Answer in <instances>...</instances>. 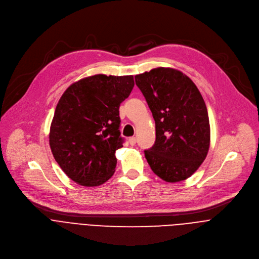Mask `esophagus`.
I'll use <instances>...</instances> for the list:
<instances>
[{
  "instance_id": "1",
  "label": "esophagus",
  "mask_w": 259,
  "mask_h": 259,
  "mask_svg": "<svg viewBox=\"0 0 259 259\" xmlns=\"http://www.w3.org/2000/svg\"><path fill=\"white\" fill-rule=\"evenodd\" d=\"M129 143H130L131 145H134V144L136 143V137H130V138H129Z\"/></svg>"
}]
</instances>
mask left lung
I'll return each mask as SVG.
<instances>
[{"label":"left lung","instance_id":"obj_1","mask_svg":"<svg viewBox=\"0 0 259 259\" xmlns=\"http://www.w3.org/2000/svg\"><path fill=\"white\" fill-rule=\"evenodd\" d=\"M156 123V141L144 151L155 174L167 182L189 178L205 160L210 143L205 101L179 70L158 67L135 76Z\"/></svg>","mask_w":259,"mask_h":259}]
</instances>
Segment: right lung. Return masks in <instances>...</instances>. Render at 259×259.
Here are the masks:
<instances>
[{"label": "right lung", "mask_w": 259, "mask_h": 259, "mask_svg": "<svg viewBox=\"0 0 259 259\" xmlns=\"http://www.w3.org/2000/svg\"><path fill=\"white\" fill-rule=\"evenodd\" d=\"M133 87V76L95 75L73 83L60 97L49 143L71 180L96 187L115 173L116 151L124 143L119 107Z\"/></svg>", "instance_id": "right-lung-1"}]
</instances>
